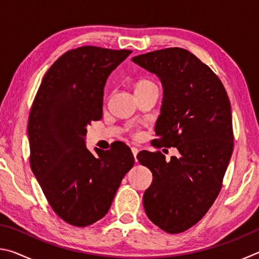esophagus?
<instances>
[{"label":"esophagus","mask_w":259,"mask_h":259,"mask_svg":"<svg viewBox=\"0 0 259 259\" xmlns=\"http://www.w3.org/2000/svg\"><path fill=\"white\" fill-rule=\"evenodd\" d=\"M131 152H133V154H134V156H135V161L137 162V154H138L139 150H138L137 147H131Z\"/></svg>","instance_id":"obj_1"}]
</instances>
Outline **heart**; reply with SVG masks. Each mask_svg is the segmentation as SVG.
I'll list each match as a JSON object with an SVG mask.
<instances>
[{"label":"heart","mask_w":259,"mask_h":259,"mask_svg":"<svg viewBox=\"0 0 259 259\" xmlns=\"http://www.w3.org/2000/svg\"><path fill=\"white\" fill-rule=\"evenodd\" d=\"M152 84H154V83L151 82V81H148V80H142V81H139L137 83V85H136V88H144V87H148V85H152Z\"/></svg>","instance_id":"b5f03b06"}]
</instances>
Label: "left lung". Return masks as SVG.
I'll list each match as a JSON object with an SVG mask.
<instances>
[{
  "mask_svg": "<svg viewBox=\"0 0 259 259\" xmlns=\"http://www.w3.org/2000/svg\"><path fill=\"white\" fill-rule=\"evenodd\" d=\"M133 61L163 84L153 145L179 152L170 161L160 151L138 153L139 163L153 174L144 208L161 230L181 233L207 213L221 192L234 146L231 103L211 68L182 48L147 52Z\"/></svg>",
  "mask_w": 259,
  "mask_h": 259,
  "instance_id": "left-lung-1",
  "label": "left lung"
}]
</instances>
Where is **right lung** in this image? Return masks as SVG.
<instances>
[{
	"label": "right lung",
	"instance_id": "add662e5",
	"mask_svg": "<svg viewBox=\"0 0 259 259\" xmlns=\"http://www.w3.org/2000/svg\"><path fill=\"white\" fill-rule=\"evenodd\" d=\"M131 54L85 46L65 52L48 69L28 117L29 164L52 210L84 227L107 213L135 157L123 143L87 150L85 126L103 117L109 74Z\"/></svg>",
	"mask_w": 259,
	"mask_h": 259
}]
</instances>
